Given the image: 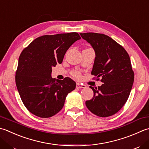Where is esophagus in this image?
<instances>
[{"label":"esophagus","mask_w":149,"mask_h":149,"mask_svg":"<svg viewBox=\"0 0 149 149\" xmlns=\"http://www.w3.org/2000/svg\"><path fill=\"white\" fill-rule=\"evenodd\" d=\"M76 88H86V86L84 85V84H83L77 83Z\"/></svg>","instance_id":"esophagus-1"}]
</instances>
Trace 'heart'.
<instances>
[{
	"instance_id": "b5f03b06",
	"label": "heart",
	"mask_w": 149,
	"mask_h": 149,
	"mask_svg": "<svg viewBox=\"0 0 149 149\" xmlns=\"http://www.w3.org/2000/svg\"><path fill=\"white\" fill-rule=\"evenodd\" d=\"M72 74L73 76L75 77V78H77V79H79L81 77V75L80 74V72L79 71H77V70L73 71L72 73Z\"/></svg>"
}]
</instances>
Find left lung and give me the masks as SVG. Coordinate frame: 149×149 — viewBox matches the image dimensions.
Here are the masks:
<instances>
[{"mask_svg": "<svg viewBox=\"0 0 149 149\" xmlns=\"http://www.w3.org/2000/svg\"><path fill=\"white\" fill-rule=\"evenodd\" d=\"M94 48L95 57L91 74L103 84L94 89L92 100L86 101L90 112L102 118L117 113L129 97L134 73L129 54L111 37L97 33H80Z\"/></svg>", "mask_w": 149, "mask_h": 149, "instance_id": "1", "label": "left lung"}]
</instances>
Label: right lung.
I'll return each mask as SVG.
<instances>
[{
    "label": "right lung",
    "mask_w": 149,
    "mask_h": 149,
    "mask_svg": "<svg viewBox=\"0 0 149 149\" xmlns=\"http://www.w3.org/2000/svg\"><path fill=\"white\" fill-rule=\"evenodd\" d=\"M81 37L76 32L46 35L33 40L19 58L15 83L23 104L31 113L47 118L63 109L76 83L70 77L55 80L52 68L63 62L68 49Z\"/></svg>",
    "instance_id": "right-lung-1"
}]
</instances>
